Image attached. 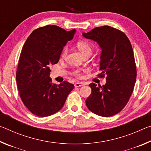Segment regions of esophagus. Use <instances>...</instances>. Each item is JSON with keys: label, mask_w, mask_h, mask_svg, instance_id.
I'll return each instance as SVG.
<instances>
[{"label": "esophagus", "mask_w": 151, "mask_h": 151, "mask_svg": "<svg viewBox=\"0 0 151 151\" xmlns=\"http://www.w3.org/2000/svg\"><path fill=\"white\" fill-rule=\"evenodd\" d=\"M83 85H84L83 83H79V82H78V83H76L75 84V87H80V86H83Z\"/></svg>", "instance_id": "1"}]
</instances>
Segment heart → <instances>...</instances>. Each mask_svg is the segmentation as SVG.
<instances>
[{
	"mask_svg": "<svg viewBox=\"0 0 151 151\" xmlns=\"http://www.w3.org/2000/svg\"><path fill=\"white\" fill-rule=\"evenodd\" d=\"M76 47L78 48V49L82 53V55H83L84 57L87 55H91L92 54V52H93V46L90 44V42L86 41V40H80V41H78L76 43ZM67 48H64L63 52L61 53V58H64L66 57V55H67ZM73 74L77 76H81L80 71L78 70L74 71Z\"/></svg>",
	"mask_w": 151,
	"mask_h": 151,
	"instance_id": "b5f03b06",
	"label": "heart"
}]
</instances>
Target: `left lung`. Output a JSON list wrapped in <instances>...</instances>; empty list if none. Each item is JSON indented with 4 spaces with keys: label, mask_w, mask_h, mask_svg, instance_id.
<instances>
[{
    "label": "left lung",
    "mask_w": 151,
    "mask_h": 151,
    "mask_svg": "<svg viewBox=\"0 0 151 151\" xmlns=\"http://www.w3.org/2000/svg\"><path fill=\"white\" fill-rule=\"evenodd\" d=\"M102 49L99 77H106L103 86L91 83V94L86 100L88 109L97 115L109 117L119 112L131 97L137 78L133 50L123 32L109 26L96 27L83 32Z\"/></svg>",
    "instance_id": "1"
}]
</instances>
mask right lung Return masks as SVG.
<instances>
[{"instance_id": "add662e5", "label": "right lung", "mask_w": 151, "mask_h": 151, "mask_svg": "<svg viewBox=\"0 0 151 151\" xmlns=\"http://www.w3.org/2000/svg\"><path fill=\"white\" fill-rule=\"evenodd\" d=\"M75 29L66 31L55 25L35 30L28 37L20 53L16 74L17 87L22 103L38 116H48L63 108L73 84L59 85L50 78L51 65L57 64L66 42Z\"/></svg>"}]
</instances>
